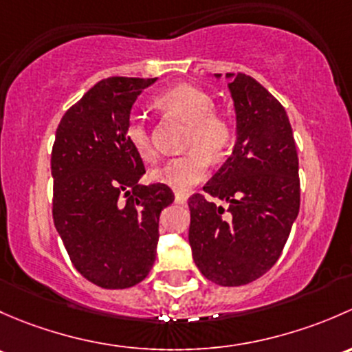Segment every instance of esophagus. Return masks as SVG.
Here are the masks:
<instances>
[{
    "mask_svg": "<svg viewBox=\"0 0 352 352\" xmlns=\"http://www.w3.org/2000/svg\"><path fill=\"white\" fill-rule=\"evenodd\" d=\"M175 200H176V203H179V205H184V203H186V200H188V195L176 191V193H175Z\"/></svg>",
    "mask_w": 352,
    "mask_h": 352,
    "instance_id": "1",
    "label": "esophagus"
}]
</instances>
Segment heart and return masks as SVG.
I'll return each mask as SVG.
<instances>
[{"label":"heart","mask_w":352,"mask_h":352,"mask_svg":"<svg viewBox=\"0 0 352 352\" xmlns=\"http://www.w3.org/2000/svg\"><path fill=\"white\" fill-rule=\"evenodd\" d=\"M154 104L164 115L179 117L190 123L184 144L190 152L169 159L151 173L154 181L184 193L206 176L208 157L220 159L227 154L234 140V125L226 115L217 113L213 98L197 86H175L155 96ZM125 135L126 142L142 161H152L155 157L151 129L142 115H130Z\"/></svg>","instance_id":"heart-1"}]
</instances>
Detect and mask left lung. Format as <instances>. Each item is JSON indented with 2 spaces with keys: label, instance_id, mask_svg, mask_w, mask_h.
I'll use <instances>...</instances> for the list:
<instances>
[{
  "label": "left lung",
  "instance_id": "8db88e82",
  "mask_svg": "<svg viewBox=\"0 0 352 352\" xmlns=\"http://www.w3.org/2000/svg\"><path fill=\"white\" fill-rule=\"evenodd\" d=\"M220 78V74H215ZM235 108V144L222 168L188 200L193 261L206 280L241 286L280 259L300 210L298 155L288 115L251 76L227 74Z\"/></svg>",
  "mask_w": 352,
  "mask_h": 352
}]
</instances>
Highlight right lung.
I'll list each match as a JSON object with an SVG mask.
<instances>
[{"label":"right lung","mask_w":352,"mask_h":352,"mask_svg":"<svg viewBox=\"0 0 352 352\" xmlns=\"http://www.w3.org/2000/svg\"><path fill=\"white\" fill-rule=\"evenodd\" d=\"M155 81L96 82L64 113L56 132L54 226L76 270L107 289L130 288L149 274L159 215L175 201L166 184L139 183L146 168L125 135L133 103Z\"/></svg>","instance_id":"right-lung-1"}]
</instances>
